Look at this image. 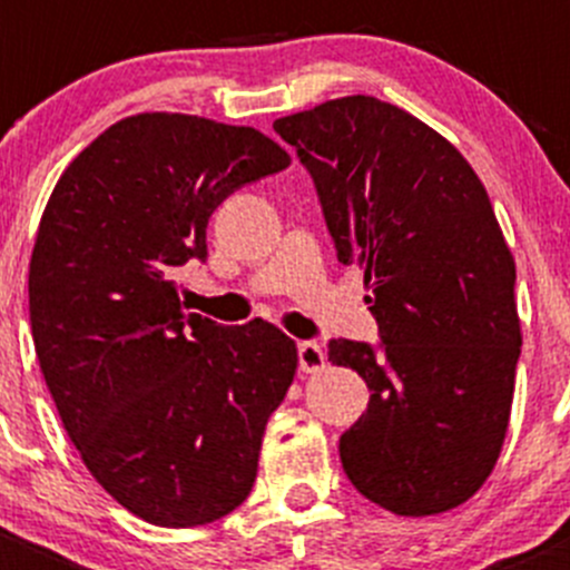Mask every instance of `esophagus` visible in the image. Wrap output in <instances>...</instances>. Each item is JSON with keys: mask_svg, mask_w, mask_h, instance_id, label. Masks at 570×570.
<instances>
[{"mask_svg": "<svg viewBox=\"0 0 570 570\" xmlns=\"http://www.w3.org/2000/svg\"><path fill=\"white\" fill-rule=\"evenodd\" d=\"M297 361H301L303 372H320L325 370V350L317 342H301L297 344Z\"/></svg>", "mask_w": 570, "mask_h": 570, "instance_id": "34e87169", "label": "esophagus"}]
</instances>
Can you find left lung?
Returning a JSON list of instances; mask_svg holds the SVG:
<instances>
[{
	"instance_id": "8db88e82",
	"label": "left lung",
	"mask_w": 570,
	"mask_h": 570,
	"mask_svg": "<svg viewBox=\"0 0 570 570\" xmlns=\"http://www.w3.org/2000/svg\"><path fill=\"white\" fill-rule=\"evenodd\" d=\"M273 129L317 187L338 262L355 264L381 350L333 338L370 407L342 435L350 482L396 515L474 497L508 435L521 320L515 262L463 154L405 109L344 96Z\"/></svg>"
}]
</instances>
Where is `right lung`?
<instances>
[{
	"mask_svg": "<svg viewBox=\"0 0 570 570\" xmlns=\"http://www.w3.org/2000/svg\"><path fill=\"white\" fill-rule=\"evenodd\" d=\"M289 163L253 126L129 115L68 165L40 217V372L90 474L148 524L181 530L239 508L267 419L295 381L284 331L184 314L174 281L206 258L212 212Z\"/></svg>",
	"mask_w": 570,
	"mask_h": 570,
	"instance_id": "obj_1",
	"label": "right lung"
}]
</instances>
